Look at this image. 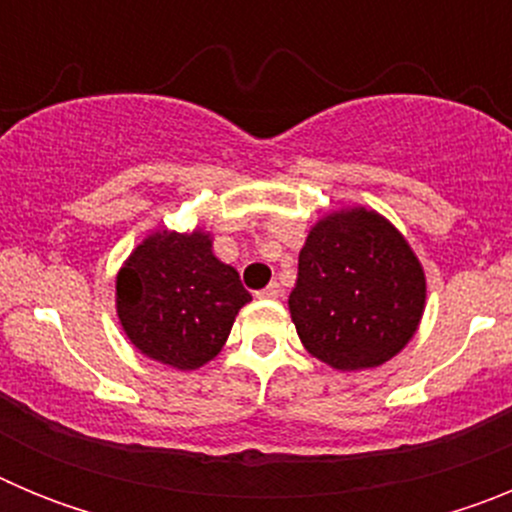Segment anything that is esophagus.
Masks as SVG:
<instances>
[{
  "label": "esophagus",
  "mask_w": 512,
  "mask_h": 512,
  "mask_svg": "<svg viewBox=\"0 0 512 512\" xmlns=\"http://www.w3.org/2000/svg\"><path fill=\"white\" fill-rule=\"evenodd\" d=\"M279 297H282V287L277 282H271L269 287L259 292V300H279Z\"/></svg>",
  "instance_id": "34e87169"
}]
</instances>
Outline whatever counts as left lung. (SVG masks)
I'll use <instances>...</instances> for the list:
<instances>
[{
    "mask_svg": "<svg viewBox=\"0 0 512 512\" xmlns=\"http://www.w3.org/2000/svg\"><path fill=\"white\" fill-rule=\"evenodd\" d=\"M425 292L408 238L372 207H341L307 233L289 315L307 354L336 372H364L413 341Z\"/></svg>",
    "mask_w": 512,
    "mask_h": 512,
    "instance_id": "1",
    "label": "left lung"
}]
</instances>
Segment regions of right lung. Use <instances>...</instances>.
Instances as JSON below:
<instances>
[{"label":"right lung","instance_id":"add662e5","mask_svg":"<svg viewBox=\"0 0 512 512\" xmlns=\"http://www.w3.org/2000/svg\"><path fill=\"white\" fill-rule=\"evenodd\" d=\"M251 295L212 253L205 228L148 233L122 261L115 310L128 341L158 364L194 372L223 351Z\"/></svg>","mask_w":512,"mask_h":512}]
</instances>
